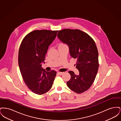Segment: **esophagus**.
<instances>
[{"mask_svg": "<svg viewBox=\"0 0 121 121\" xmlns=\"http://www.w3.org/2000/svg\"><path fill=\"white\" fill-rule=\"evenodd\" d=\"M63 73V72H58L57 73V74L58 75H62Z\"/></svg>", "mask_w": 121, "mask_h": 121, "instance_id": "34e87169", "label": "esophagus"}]
</instances>
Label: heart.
<instances>
[{
	"label": "heart",
	"instance_id": "b5f03b06",
	"mask_svg": "<svg viewBox=\"0 0 121 121\" xmlns=\"http://www.w3.org/2000/svg\"><path fill=\"white\" fill-rule=\"evenodd\" d=\"M65 45V44H63V43H60V44L59 45H59Z\"/></svg>",
	"mask_w": 121,
	"mask_h": 121
}]
</instances>
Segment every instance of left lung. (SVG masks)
<instances>
[{
	"instance_id": "left-lung-1",
	"label": "left lung",
	"mask_w": 121,
	"mask_h": 121,
	"mask_svg": "<svg viewBox=\"0 0 121 121\" xmlns=\"http://www.w3.org/2000/svg\"><path fill=\"white\" fill-rule=\"evenodd\" d=\"M58 38L67 44L71 56L77 59L76 68L79 74L69 72L71 78L67 82L69 88L77 93L88 90L95 79L99 67L98 52L96 43L86 33L79 29L59 30Z\"/></svg>"
}]
</instances>
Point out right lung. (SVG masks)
<instances>
[{"mask_svg":"<svg viewBox=\"0 0 121 121\" xmlns=\"http://www.w3.org/2000/svg\"><path fill=\"white\" fill-rule=\"evenodd\" d=\"M58 31L36 30L27 35L18 52V62L24 82L35 93L42 95L52 87L56 72H47L42 68L48 46L55 39Z\"/></svg>","mask_w":121,"mask_h":121,"instance_id":"obj_1","label":"right lung"}]
</instances>
